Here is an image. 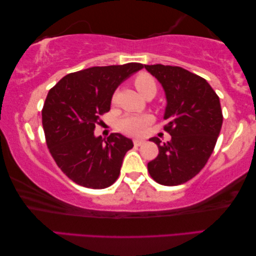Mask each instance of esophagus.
Returning a JSON list of instances; mask_svg holds the SVG:
<instances>
[{
    "label": "esophagus",
    "instance_id": "esophagus-1",
    "mask_svg": "<svg viewBox=\"0 0 256 256\" xmlns=\"http://www.w3.org/2000/svg\"><path fill=\"white\" fill-rule=\"evenodd\" d=\"M143 144H144L143 140H138V138H135V140H134V145H135V146H140Z\"/></svg>",
    "mask_w": 256,
    "mask_h": 256
}]
</instances>
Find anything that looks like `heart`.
I'll list each match as a JSON object with an SVG mask.
<instances>
[{
    "label": "heart",
    "mask_w": 256,
    "mask_h": 256,
    "mask_svg": "<svg viewBox=\"0 0 256 256\" xmlns=\"http://www.w3.org/2000/svg\"><path fill=\"white\" fill-rule=\"evenodd\" d=\"M135 86L142 96L156 93V82L148 74H140L135 78ZM152 122V116L148 114L126 116L120 121L121 132L128 135H142L148 126Z\"/></svg>",
    "instance_id": "1"
}]
</instances>
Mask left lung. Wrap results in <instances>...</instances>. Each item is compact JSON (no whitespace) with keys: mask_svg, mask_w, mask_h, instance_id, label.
I'll return each instance as SVG.
<instances>
[{"mask_svg":"<svg viewBox=\"0 0 256 256\" xmlns=\"http://www.w3.org/2000/svg\"><path fill=\"white\" fill-rule=\"evenodd\" d=\"M158 79L166 94L163 119L171 140L161 144L158 156L148 163V172L156 182L177 186L195 177L206 164L214 148L221 126L220 100L204 78L180 66L144 64Z\"/></svg>","mask_w":256,"mask_h":256,"instance_id":"8db88e82","label":"left lung"}]
</instances>
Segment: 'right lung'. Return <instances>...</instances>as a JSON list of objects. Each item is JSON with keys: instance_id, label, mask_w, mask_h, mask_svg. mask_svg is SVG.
I'll return each instance as SVG.
<instances>
[{"instance_id": "1", "label": "right lung", "mask_w": 256, "mask_h": 256, "mask_svg": "<svg viewBox=\"0 0 256 256\" xmlns=\"http://www.w3.org/2000/svg\"><path fill=\"white\" fill-rule=\"evenodd\" d=\"M140 69L142 64L92 66L50 90L42 111L46 143L58 166L78 185L102 190L118 179L132 140L119 132L106 140L94 129L120 84Z\"/></svg>"}]
</instances>
